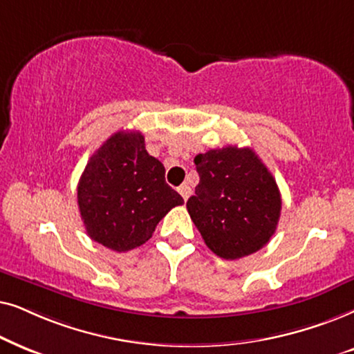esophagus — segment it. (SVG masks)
Here are the masks:
<instances>
[{
	"mask_svg": "<svg viewBox=\"0 0 354 354\" xmlns=\"http://www.w3.org/2000/svg\"><path fill=\"white\" fill-rule=\"evenodd\" d=\"M178 191H180V194L183 196V199H185V201L189 199V196L192 194V189L187 185H181L180 189H178Z\"/></svg>",
	"mask_w": 354,
	"mask_h": 354,
	"instance_id": "obj_1",
	"label": "esophagus"
}]
</instances>
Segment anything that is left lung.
<instances>
[{
	"mask_svg": "<svg viewBox=\"0 0 354 354\" xmlns=\"http://www.w3.org/2000/svg\"><path fill=\"white\" fill-rule=\"evenodd\" d=\"M194 163L201 181L186 207L207 248L234 261L266 246L279 225L281 197L256 152L228 145L199 153Z\"/></svg>",
	"mask_w": 354,
	"mask_h": 354,
	"instance_id": "1",
	"label": "left lung"
}]
</instances>
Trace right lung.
I'll use <instances>...</instances> for the list:
<instances>
[{"label": "right lung", "instance_id": "add662e5", "mask_svg": "<svg viewBox=\"0 0 354 354\" xmlns=\"http://www.w3.org/2000/svg\"><path fill=\"white\" fill-rule=\"evenodd\" d=\"M77 204L93 241L126 252L152 238L183 197L165 181L162 162L147 153L139 131H118L92 155L77 185Z\"/></svg>", "mask_w": 354, "mask_h": 354}]
</instances>
